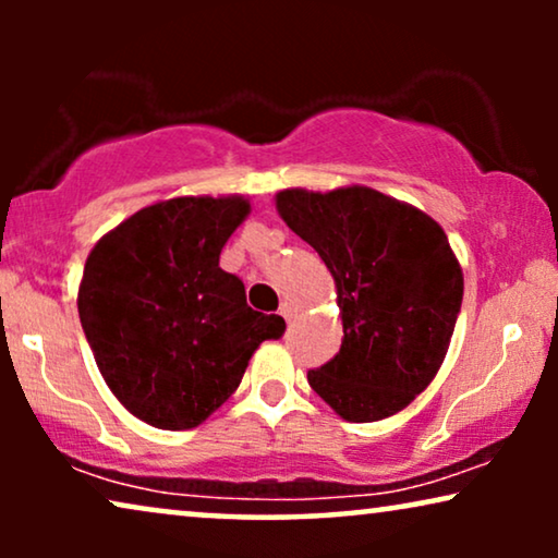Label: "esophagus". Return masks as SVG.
<instances>
[{"instance_id":"1","label":"esophagus","mask_w":558,"mask_h":558,"mask_svg":"<svg viewBox=\"0 0 558 558\" xmlns=\"http://www.w3.org/2000/svg\"><path fill=\"white\" fill-rule=\"evenodd\" d=\"M279 315L284 317L287 323H289V319H294V315H296V304H294V302H284V304H281V307H279Z\"/></svg>"}]
</instances>
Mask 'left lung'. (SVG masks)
<instances>
[{
  "instance_id": "1",
  "label": "left lung",
  "mask_w": 558,
  "mask_h": 558,
  "mask_svg": "<svg viewBox=\"0 0 558 558\" xmlns=\"http://www.w3.org/2000/svg\"><path fill=\"white\" fill-rule=\"evenodd\" d=\"M284 223L317 251L338 287L340 353L307 373L348 422L409 407L437 376L462 307V269L437 220L371 187L284 190Z\"/></svg>"
}]
</instances>
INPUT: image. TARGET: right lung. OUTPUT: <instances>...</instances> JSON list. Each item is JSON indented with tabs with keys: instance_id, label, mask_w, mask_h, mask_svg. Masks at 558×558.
<instances>
[{
	"instance_id": "obj_1",
	"label": "right lung",
	"mask_w": 558,
	"mask_h": 558,
	"mask_svg": "<svg viewBox=\"0 0 558 558\" xmlns=\"http://www.w3.org/2000/svg\"><path fill=\"white\" fill-rule=\"evenodd\" d=\"M243 197H172L134 213L90 251L78 315L98 371L136 418L193 429L239 388L254 350L287 325L246 304L220 251Z\"/></svg>"
}]
</instances>
